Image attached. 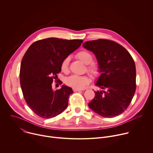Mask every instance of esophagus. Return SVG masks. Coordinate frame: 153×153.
I'll return each mask as SVG.
<instances>
[{
	"mask_svg": "<svg viewBox=\"0 0 153 153\" xmlns=\"http://www.w3.org/2000/svg\"><path fill=\"white\" fill-rule=\"evenodd\" d=\"M84 90H78V89H73V91L74 92H76V91H83Z\"/></svg>",
	"mask_w": 153,
	"mask_h": 153,
	"instance_id": "esophagus-1",
	"label": "esophagus"
}]
</instances>
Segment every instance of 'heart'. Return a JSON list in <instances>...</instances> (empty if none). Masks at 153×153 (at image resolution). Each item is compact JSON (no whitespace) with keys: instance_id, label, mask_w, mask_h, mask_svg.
Listing matches in <instances>:
<instances>
[{"instance_id":"1","label":"heart","mask_w":153,"mask_h":153,"mask_svg":"<svg viewBox=\"0 0 153 153\" xmlns=\"http://www.w3.org/2000/svg\"><path fill=\"white\" fill-rule=\"evenodd\" d=\"M76 57L87 66V70L93 76L97 77L100 73V67L96 63L92 62L93 57L92 54L87 51H80L77 54ZM70 58L65 57L61 62L60 69L63 72H67L68 70ZM90 82V78L88 76L73 75L65 79V83L67 86L71 87L73 89L81 90L84 88Z\"/></svg>"}]
</instances>
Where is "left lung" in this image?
<instances>
[{"instance_id":"8db88e82","label":"left lung","mask_w":153,"mask_h":153,"mask_svg":"<svg viewBox=\"0 0 153 153\" xmlns=\"http://www.w3.org/2000/svg\"><path fill=\"white\" fill-rule=\"evenodd\" d=\"M83 47L95 54L102 73L96 83L100 91H94L89 107L104 117L120 115L136 91V65L132 56L118 43L108 39L86 42Z\"/></svg>"}]
</instances>
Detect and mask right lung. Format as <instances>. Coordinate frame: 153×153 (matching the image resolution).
I'll list each match as a JSON object with an SVG mask.
<instances>
[{"mask_svg":"<svg viewBox=\"0 0 153 153\" xmlns=\"http://www.w3.org/2000/svg\"><path fill=\"white\" fill-rule=\"evenodd\" d=\"M83 40L50 37L34 42L21 62L20 83L24 97L31 110L38 116L49 119L62 113L73 93L63 85L53 91L52 83L61 71L62 61L82 44ZM60 84L62 82L59 80Z\"/></svg>","mask_w":153,"mask_h":153,"instance_id":"add662e5","label":"right lung"}]
</instances>
